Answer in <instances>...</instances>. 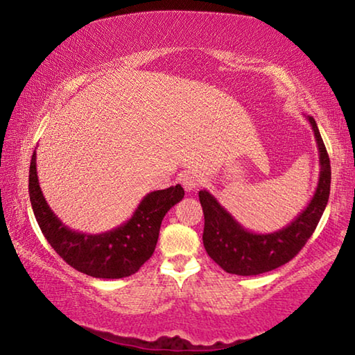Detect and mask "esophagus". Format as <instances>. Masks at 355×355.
<instances>
[{"instance_id":"34e87169","label":"esophagus","mask_w":355,"mask_h":355,"mask_svg":"<svg viewBox=\"0 0 355 355\" xmlns=\"http://www.w3.org/2000/svg\"><path fill=\"white\" fill-rule=\"evenodd\" d=\"M202 182H203L202 173L197 171H188V172L182 173V177H180V183L183 184V188L186 191H192V189L199 188Z\"/></svg>"}]
</instances>
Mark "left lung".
<instances>
[{"label":"left lung","instance_id":"8db88e82","mask_svg":"<svg viewBox=\"0 0 355 355\" xmlns=\"http://www.w3.org/2000/svg\"><path fill=\"white\" fill-rule=\"evenodd\" d=\"M320 150V180L313 197L302 213L286 227L272 233L245 230L227 209L209 194L199 191L205 227L203 245L207 254L228 274L258 275L282 266L299 254L326 209L330 194V161L313 117H307Z\"/></svg>","mask_w":355,"mask_h":355}]
</instances>
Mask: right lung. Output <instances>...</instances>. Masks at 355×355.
<instances>
[{
	"mask_svg": "<svg viewBox=\"0 0 355 355\" xmlns=\"http://www.w3.org/2000/svg\"><path fill=\"white\" fill-rule=\"evenodd\" d=\"M183 196L180 184L150 192L125 224L100 235H89L62 224L48 207L39 184L35 150L29 166V199L46 241L71 268L97 279H122L139 271L153 255L166 213Z\"/></svg>",
	"mask_w": 355,
	"mask_h": 355,
	"instance_id": "obj_1",
	"label": "right lung"
}]
</instances>
